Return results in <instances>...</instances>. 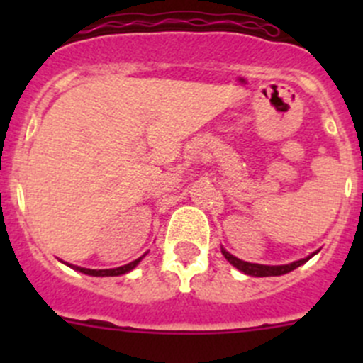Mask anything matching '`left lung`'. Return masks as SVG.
<instances>
[{"instance_id": "obj_1", "label": "left lung", "mask_w": 363, "mask_h": 363, "mask_svg": "<svg viewBox=\"0 0 363 363\" xmlns=\"http://www.w3.org/2000/svg\"><path fill=\"white\" fill-rule=\"evenodd\" d=\"M223 255H225V258L228 259L230 263H232L233 267H237V269L240 270V272L247 274V276H255V277H269V276H283V274H288L291 272V270H295L296 267L303 265V263L307 262V259L311 258V256H314L316 252H313L311 256H307V258H302L298 259V262H294V263H288V265H259V263H250V262H242V259H239L237 256L230 255L226 250H221Z\"/></svg>"}]
</instances>
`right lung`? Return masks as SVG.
<instances>
[{
	"label": "right lung",
	"mask_w": 363,
	"mask_h": 363,
	"mask_svg": "<svg viewBox=\"0 0 363 363\" xmlns=\"http://www.w3.org/2000/svg\"><path fill=\"white\" fill-rule=\"evenodd\" d=\"M145 256V255H144ZM144 256H140L138 259H135V262L128 263V265H123V267H117V269H104V270H94V269H82V267H75V265H69L67 263L68 267H72V269L79 270V272L82 274H87V276H96V277H108V276H123V274L130 272V270H133L135 267L140 263V259L144 258Z\"/></svg>",
	"instance_id": "add662e5"
}]
</instances>
